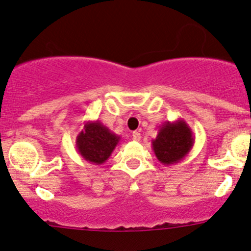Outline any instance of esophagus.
Listing matches in <instances>:
<instances>
[{
	"label": "esophagus",
	"instance_id": "34e87169",
	"mask_svg": "<svg viewBox=\"0 0 251 251\" xmlns=\"http://www.w3.org/2000/svg\"><path fill=\"white\" fill-rule=\"evenodd\" d=\"M132 138H133V141H140L141 140V133L138 132V131H135V132L132 133Z\"/></svg>",
	"mask_w": 251,
	"mask_h": 251
}]
</instances>
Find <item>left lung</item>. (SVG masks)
Wrapping results in <instances>:
<instances>
[{
	"instance_id": "1",
	"label": "left lung",
	"mask_w": 251,
	"mask_h": 251,
	"mask_svg": "<svg viewBox=\"0 0 251 251\" xmlns=\"http://www.w3.org/2000/svg\"><path fill=\"white\" fill-rule=\"evenodd\" d=\"M194 146V136L188 124L182 119L166 121L159 127L158 136L151 141L153 151L163 165H174L187 156Z\"/></svg>"
}]
</instances>
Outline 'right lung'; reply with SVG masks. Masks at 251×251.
Wrapping results in <instances>:
<instances>
[{"mask_svg":"<svg viewBox=\"0 0 251 251\" xmlns=\"http://www.w3.org/2000/svg\"><path fill=\"white\" fill-rule=\"evenodd\" d=\"M120 141V136L111 132L100 121H86L76 136V149L87 163L102 165L109 159Z\"/></svg>","mask_w":251,"mask_h":251,"instance_id":"right-lung-1","label":"right lung"}]
</instances>
